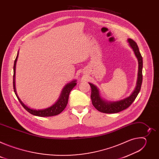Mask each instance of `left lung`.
<instances>
[{"label":"left lung","instance_id":"obj_1","mask_svg":"<svg viewBox=\"0 0 159 159\" xmlns=\"http://www.w3.org/2000/svg\"><path fill=\"white\" fill-rule=\"evenodd\" d=\"M128 42L133 49L134 55L137 57L139 61V73L137 86H136L133 93L128 98L116 102H107L103 100L99 96L98 89L94 85L89 83V85H90V87H91L90 98H91L92 100V103L94 107L100 112L111 114V113L119 112L124 109H126L133 103L140 93L143 80V58L139 51L138 45L136 43V42L130 38L128 39Z\"/></svg>","mask_w":159,"mask_h":159}]
</instances>
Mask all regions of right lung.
Here are the masks:
<instances>
[{
	"mask_svg": "<svg viewBox=\"0 0 159 159\" xmlns=\"http://www.w3.org/2000/svg\"><path fill=\"white\" fill-rule=\"evenodd\" d=\"M18 57V53L17 55L14 60V75H13V87H14V90L15 92V94L16 95L18 100L19 101L20 103L22 104V107H23L28 112L31 113V115L37 116H40V117H48V116H56L61 112H62L64 109L65 108L67 103H68V100H69V94L72 89L77 84L76 80H73L70 83H69L65 85V87L63 88L62 93L61 94V96L59 98V99L57 101V102L52 106L50 107H48L47 109H42V110H36V109H32L29 108L28 106L25 105L22 102V101L20 100L19 97L17 96L16 91V88H15V73H16V61Z\"/></svg>",
	"mask_w": 159,
	"mask_h": 159,
	"instance_id": "right-lung-1",
	"label": "right lung"
}]
</instances>
